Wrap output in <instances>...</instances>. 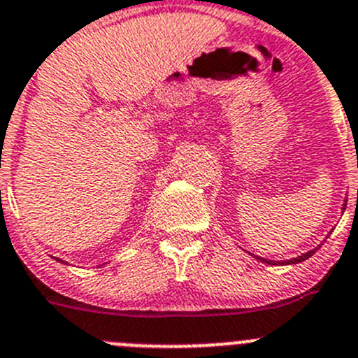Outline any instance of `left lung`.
Wrapping results in <instances>:
<instances>
[{"instance_id":"1","label":"left lung","mask_w":358,"mask_h":358,"mask_svg":"<svg viewBox=\"0 0 358 358\" xmlns=\"http://www.w3.org/2000/svg\"><path fill=\"white\" fill-rule=\"evenodd\" d=\"M315 252H316V249H315V250H309V252H306V255L299 256V258H293V259H288V262H282V263H288V265H289V263H300V262H303V259L310 258V256L315 255ZM259 259H262V258H259ZM262 262L268 263V265H275V263H279V265H282V263H280V262H275V263H273V262H266V259H262Z\"/></svg>"}]
</instances>
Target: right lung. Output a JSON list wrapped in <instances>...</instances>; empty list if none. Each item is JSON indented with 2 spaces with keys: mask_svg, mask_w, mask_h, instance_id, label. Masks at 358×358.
<instances>
[{
  "mask_svg": "<svg viewBox=\"0 0 358 358\" xmlns=\"http://www.w3.org/2000/svg\"><path fill=\"white\" fill-rule=\"evenodd\" d=\"M58 262H59V259H58Z\"/></svg>",
  "mask_w": 358,
  "mask_h": 358,
  "instance_id": "1",
  "label": "right lung"
}]
</instances>
